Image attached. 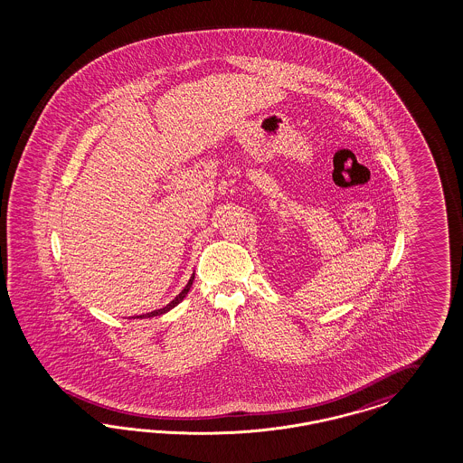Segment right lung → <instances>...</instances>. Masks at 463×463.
I'll return each mask as SVG.
<instances>
[{
    "instance_id": "1",
    "label": "right lung",
    "mask_w": 463,
    "mask_h": 463,
    "mask_svg": "<svg viewBox=\"0 0 463 463\" xmlns=\"http://www.w3.org/2000/svg\"><path fill=\"white\" fill-rule=\"evenodd\" d=\"M194 279H195V273L190 277V280H188V283H186V287L183 288L182 292L180 294L176 295L171 302H169L168 306H165L163 308H157V310H153V312H147V314H142V316H137V319H146V317H156V316H163V314H166V312H169L171 308L176 307L180 302H182L183 298L186 297V294H188V290H190V287H192V283H194Z\"/></svg>"
}]
</instances>
